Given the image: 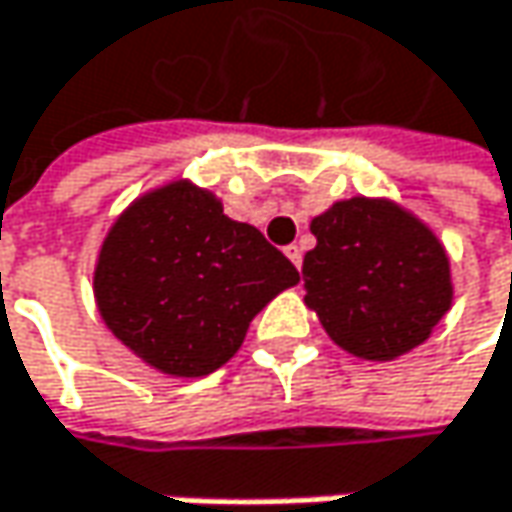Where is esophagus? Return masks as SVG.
I'll return each mask as SVG.
<instances>
[{"label":"esophagus","mask_w":512,"mask_h":512,"mask_svg":"<svg viewBox=\"0 0 512 512\" xmlns=\"http://www.w3.org/2000/svg\"><path fill=\"white\" fill-rule=\"evenodd\" d=\"M284 255L290 257V263H293L296 269L302 266V249H299V246H287V249H284Z\"/></svg>","instance_id":"1"}]
</instances>
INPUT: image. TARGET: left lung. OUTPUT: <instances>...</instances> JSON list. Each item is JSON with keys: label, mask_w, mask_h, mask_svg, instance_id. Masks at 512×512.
<instances>
[{"label": "left lung", "mask_w": 512, "mask_h": 512, "mask_svg": "<svg viewBox=\"0 0 512 512\" xmlns=\"http://www.w3.org/2000/svg\"><path fill=\"white\" fill-rule=\"evenodd\" d=\"M304 304L360 360L387 363L422 346L451 310V263L440 237L393 199L354 196L313 216Z\"/></svg>", "instance_id": "obj_1"}]
</instances>
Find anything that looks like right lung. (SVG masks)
Instances as JSON below:
<instances>
[{
	"mask_svg": "<svg viewBox=\"0 0 512 512\" xmlns=\"http://www.w3.org/2000/svg\"><path fill=\"white\" fill-rule=\"evenodd\" d=\"M296 266L187 178L134 199L102 240L96 307L125 349L172 378L225 366Z\"/></svg>",
	"mask_w": 512,
	"mask_h": 512,
	"instance_id": "obj_1",
	"label": "right lung"
}]
</instances>
